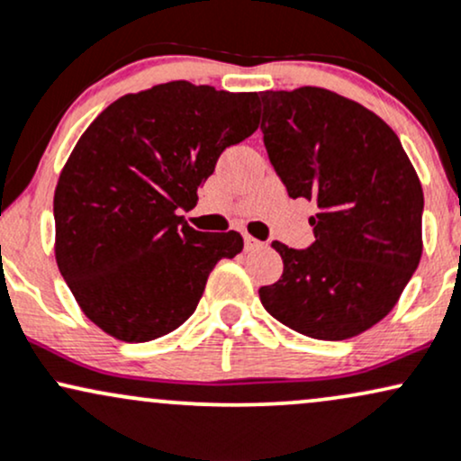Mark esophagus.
I'll list each match as a JSON object with an SVG mask.
<instances>
[{"instance_id": "1", "label": "esophagus", "mask_w": 461, "mask_h": 461, "mask_svg": "<svg viewBox=\"0 0 461 461\" xmlns=\"http://www.w3.org/2000/svg\"><path fill=\"white\" fill-rule=\"evenodd\" d=\"M243 241H246V250H257V248H263L265 246L263 241L254 240V237H250V235L243 237Z\"/></svg>"}]
</instances>
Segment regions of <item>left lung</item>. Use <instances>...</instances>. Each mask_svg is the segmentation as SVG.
Returning <instances> with one entry per match:
<instances>
[{
    "instance_id": "8db88e82",
    "label": "left lung",
    "mask_w": 461,
    "mask_h": 461,
    "mask_svg": "<svg viewBox=\"0 0 461 461\" xmlns=\"http://www.w3.org/2000/svg\"><path fill=\"white\" fill-rule=\"evenodd\" d=\"M263 142L291 198L315 204V241H274L285 269L265 311L295 332L345 340L397 304L423 252V187L397 133L323 88L261 92Z\"/></svg>"
}]
</instances>
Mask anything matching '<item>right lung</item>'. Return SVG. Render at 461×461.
Instances as JSON below:
<instances>
[{
    "label": "right lung",
    "instance_id": "1",
    "mask_svg": "<svg viewBox=\"0 0 461 461\" xmlns=\"http://www.w3.org/2000/svg\"><path fill=\"white\" fill-rule=\"evenodd\" d=\"M257 92L167 81L124 95L92 121L53 196L56 261L92 323L146 343L192 317L240 232H200L192 209L224 149L257 131Z\"/></svg>",
    "mask_w": 461,
    "mask_h": 461
}]
</instances>
